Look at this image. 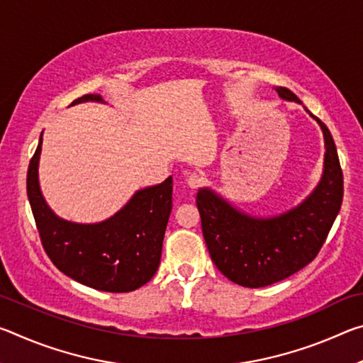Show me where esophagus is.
<instances>
[{
	"label": "esophagus",
	"mask_w": 363,
	"mask_h": 363,
	"mask_svg": "<svg viewBox=\"0 0 363 363\" xmlns=\"http://www.w3.org/2000/svg\"><path fill=\"white\" fill-rule=\"evenodd\" d=\"M203 182H205L203 177H201L200 174H196V173L190 174L189 179H187V184H189L190 189H199L200 186H203Z\"/></svg>",
	"instance_id": "34e87169"
}]
</instances>
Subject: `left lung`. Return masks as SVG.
Instances as JSON below:
<instances>
[{
	"label": "left lung",
	"mask_w": 363,
	"mask_h": 363,
	"mask_svg": "<svg viewBox=\"0 0 363 363\" xmlns=\"http://www.w3.org/2000/svg\"><path fill=\"white\" fill-rule=\"evenodd\" d=\"M281 99L303 104L290 89ZM323 133V173L315 189L285 213L253 216L211 187H200L196 206L213 262L233 284L259 288L290 277L320 251L342 203V171L328 128L304 107Z\"/></svg>",
	"instance_id": "obj_1"
}]
</instances>
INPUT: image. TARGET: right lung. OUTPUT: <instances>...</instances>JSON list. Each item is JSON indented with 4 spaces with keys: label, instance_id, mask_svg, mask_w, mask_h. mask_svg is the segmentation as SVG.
<instances>
[{
    "label": "right lung",
    "instance_id": "right-lung-1",
    "mask_svg": "<svg viewBox=\"0 0 363 363\" xmlns=\"http://www.w3.org/2000/svg\"><path fill=\"white\" fill-rule=\"evenodd\" d=\"M106 104L99 94L73 101ZM43 133L27 173V195L46 255L60 272L86 286L128 293L145 285L160 266L173 208V177L138 190L113 216L82 224L59 218L41 194L38 167Z\"/></svg>",
    "mask_w": 363,
    "mask_h": 363
}]
</instances>
